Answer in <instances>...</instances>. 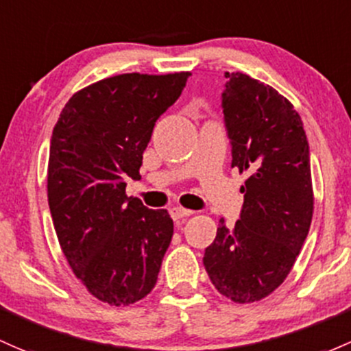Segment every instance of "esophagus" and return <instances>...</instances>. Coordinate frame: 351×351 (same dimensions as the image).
<instances>
[{"label":"esophagus","mask_w":351,"mask_h":351,"mask_svg":"<svg viewBox=\"0 0 351 351\" xmlns=\"http://www.w3.org/2000/svg\"><path fill=\"white\" fill-rule=\"evenodd\" d=\"M169 213H171V219L178 222V220L185 219V217H190L193 212H191V210L182 208V206H173V208L169 210Z\"/></svg>","instance_id":"1"}]
</instances>
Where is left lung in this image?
I'll list each match as a JSON object with an SVG mask.
<instances>
[{"instance_id": "obj_1", "label": "left lung", "mask_w": 351, "mask_h": 351, "mask_svg": "<svg viewBox=\"0 0 351 351\" xmlns=\"http://www.w3.org/2000/svg\"><path fill=\"white\" fill-rule=\"evenodd\" d=\"M222 109L232 168L249 173L241 219L205 249L215 289L239 304L264 300L293 269L313 219L309 145L296 109L276 88L225 72Z\"/></svg>"}]
</instances>
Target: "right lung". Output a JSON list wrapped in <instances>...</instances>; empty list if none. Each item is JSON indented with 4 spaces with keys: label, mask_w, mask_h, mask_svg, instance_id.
I'll use <instances>...</instances> for the list:
<instances>
[{
    "label": "right lung",
    "mask_w": 351,
    "mask_h": 351,
    "mask_svg": "<svg viewBox=\"0 0 351 351\" xmlns=\"http://www.w3.org/2000/svg\"><path fill=\"white\" fill-rule=\"evenodd\" d=\"M190 72L121 73L75 92L55 124L49 206L62 252L88 293L129 306L158 281L173 220L126 195L154 123L176 102Z\"/></svg>",
    "instance_id": "add662e5"
}]
</instances>
